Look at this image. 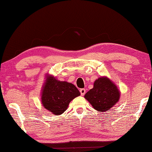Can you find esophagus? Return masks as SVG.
<instances>
[{
  "label": "esophagus",
  "mask_w": 152,
  "mask_h": 152,
  "mask_svg": "<svg viewBox=\"0 0 152 152\" xmlns=\"http://www.w3.org/2000/svg\"><path fill=\"white\" fill-rule=\"evenodd\" d=\"M80 93L81 96H84L86 94V90L85 89H80Z\"/></svg>",
  "instance_id": "1"
}]
</instances>
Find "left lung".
<instances>
[{
  "label": "left lung",
  "instance_id": "1",
  "mask_svg": "<svg viewBox=\"0 0 152 152\" xmlns=\"http://www.w3.org/2000/svg\"><path fill=\"white\" fill-rule=\"evenodd\" d=\"M119 91L115 84L106 78H99L94 83V88L85 95L95 109L106 111L113 107L119 99Z\"/></svg>",
  "mask_w": 152,
  "mask_h": 152
}]
</instances>
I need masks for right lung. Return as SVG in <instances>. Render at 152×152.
I'll return each mask as SVG.
<instances>
[{
  "label": "right lung",
  "mask_w": 152,
  "mask_h": 152,
  "mask_svg": "<svg viewBox=\"0 0 152 152\" xmlns=\"http://www.w3.org/2000/svg\"><path fill=\"white\" fill-rule=\"evenodd\" d=\"M42 95L44 108L54 115H61L67 109L72 99L80 96V92L73 84L48 76Z\"/></svg>",
  "instance_id": "1"
}]
</instances>
